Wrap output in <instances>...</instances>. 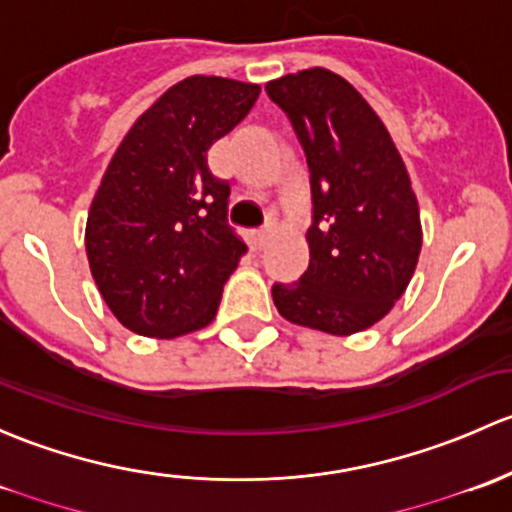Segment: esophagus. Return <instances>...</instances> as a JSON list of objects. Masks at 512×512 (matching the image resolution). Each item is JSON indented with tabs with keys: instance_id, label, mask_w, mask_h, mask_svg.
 I'll return each instance as SVG.
<instances>
[{
	"instance_id": "esophagus-1",
	"label": "esophagus",
	"mask_w": 512,
	"mask_h": 512,
	"mask_svg": "<svg viewBox=\"0 0 512 512\" xmlns=\"http://www.w3.org/2000/svg\"><path fill=\"white\" fill-rule=\"evenodd\" d=\"M276 234H278V226H276V221H271V224H268L266 229H263V231H258V234L254 236V244H256V249L261 251L263 246H266L268 241H271L273 236H276Z\"/></svg>"
}]
</instances>
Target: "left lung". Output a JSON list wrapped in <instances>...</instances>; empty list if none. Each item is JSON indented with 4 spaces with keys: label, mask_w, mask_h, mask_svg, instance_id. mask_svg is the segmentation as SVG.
I'll use <instances>...</instances> for the list:
<instances>
[{
    "label": "left lung",
    "mask_w": 512,
    "mask_h": 512,
    "mask_svg": "<svg viewBox=\"0 0 512 512\" xmlns=\"http://www.w3.org/2000/svg\"><path fill=\"white\" fill-rule=\"evenodd\" d=\"M266 91L298 133L315 204L308 271L276 283L273 303L288 323L362 333L394 308L419 263L421 217L407 165L372 105L328 68L288 73Z\"/></svg>",
    "instance_id": "8db88e82"
}]
</instances>
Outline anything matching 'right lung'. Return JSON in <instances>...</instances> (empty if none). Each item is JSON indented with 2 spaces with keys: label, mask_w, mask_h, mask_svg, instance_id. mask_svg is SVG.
Instances as JSON below:
<instances>
[{
  "label": "right lung",
  "mask_w": 512,
  "mask_h": 512,
  "mask_svg": "<svg viewBox=\"0 0 512 512\" xmlns=\"http://www.w3.org/2000/svg\"><path fill=\"white\" fill-rule=\"evenodd\" d=\"M261 86L189 76L125 133L88 209L86 254L110 313L170 340L207 328L246 244L226 226L229 187L207 150L254 108Z\"/></svg>",
  "instance_id": "1"
}]
</instances>
